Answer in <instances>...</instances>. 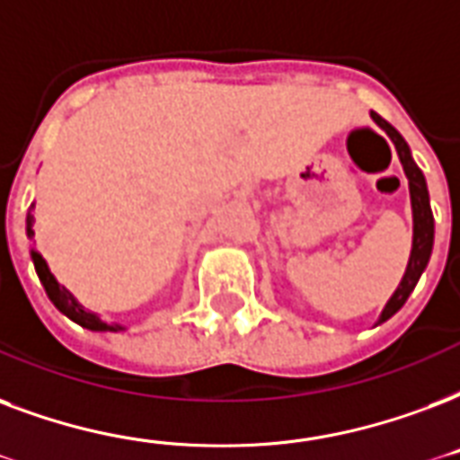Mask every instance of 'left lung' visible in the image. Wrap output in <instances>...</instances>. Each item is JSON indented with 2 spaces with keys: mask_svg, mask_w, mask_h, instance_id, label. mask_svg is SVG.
<instances>
[{
  "mask_svg": "<svg viewBox=\"0 0 460 460\" xmlns=\"http://www.w3.org/2000/svg\"><path fill=\"white\" fill-rule=\"evenodd\" d=\"M371 120L376 122L378 128L388 135V139L394 142L395 152H398V159H401L402 164V171H405V178H408L410 207H412V248H410L408 268H405V275H402L398 289H395L391 299L385 301L384 311L378 315L376 325H381L385 323L391 315H395L401 311L402 304L408 301V296L412 294L415 285L420 282V277L425 272L434 245V217L432 207H429V190H427L425 173L420 171V166H417L415 159H412V152H410L408 142L402 139L401 132H398L391 122H385L378 113H371Z\"/></svg>",
  "mask_w": 460,
  "mask_h": 460,
  "instance_id": "left-lung-1",
  "label": "left lung"
}]
</instances>
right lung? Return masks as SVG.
<instances>
[{
    "label": "right lung",
    "instance_id": "right-lung-1",
    "mask_svg": "<svg viewBox=\"0 0 460 460\" xmlns=\"http://www.w3.org/2000/svg\"><path fill=\"white\" fill-rule=\"evenodd\" d=\"M33 207L35 205L28 207V215H26V236L31 238V241L35 238ZM31 261H33L35 272H38V279H40V285L45 287V294H48V299L55 304V308H58L59 314H65L69 321H75V323H79L82 328H86V331H93V332L125 331V325L105 323V321H101V315L93 314V311H89V308H84L82 304L75 299V294L69 292L66 287H62L58 279H55V275H52L50 268H48V261H45L43 255H40V251H35L33 245H31Z\"/></svg>",
    "mask_w": 460,
    "mask_h": 460
}]
</instances>
